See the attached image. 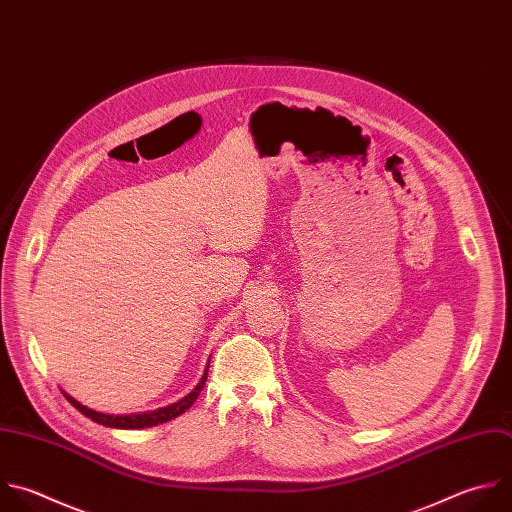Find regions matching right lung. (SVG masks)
<instances>
[{
	"label": "right lung",
	"instance_id": "1",
	"mask_svg": "<svg viewBox=\"0 0 512 512\" xmlns=\"http://www.w3.org/2000/svg\"><path fill=\"white\" fill-rule=\"evenodd\" d=\"M208 368H210V364H206V370H204V374H202L200 382L196 384V388H194L190 394H186L184 398H180V400H178V402H174V404H168V406H162V408H156V410H150V412L118 414V416H116V414H106V412H98V410H92V408L84 406V404H82V402H78L74 396H70L66 390H62V392H64V396L72 402V406H74V408H78L84 416L92 418L94 422L104 424V426H110V428L138 430V428H150V426H156V424L168 422V420H172V418H176V416L184 414V412H186V410L196 402V398L200 396V392H202V388H204V384H206V378H208Z\"/></svg>",
	"mask_w": 512,
	"mask_h": 512
}]
</instances>
